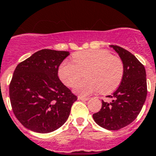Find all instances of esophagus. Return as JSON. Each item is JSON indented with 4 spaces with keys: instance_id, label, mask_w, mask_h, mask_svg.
Here are the masks:
<instances>
[{
    "instance_id": "1",
    "label": "esophagus",
    "mask_w": 156,
    "mask_h": 156,
    "mask_svg": "<svg viewBox=\"0 0 156 156\" xmlns=\"http://www.w3.org/2000/svg\"><path fill=\"white\" fill-rule=\"evenodd\" d=\"M78 99L82 100V101H88L89 98H86V97H82V96H78Z\"/></svg>"
}]
</instances>
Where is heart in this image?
I'll use <instances>...</instances> for the list:
<instances>
[{"label":"heart","mask_w":156,"mask_h":156,"mask_svg":"<svg viewBox=\"0 0 156 156\" xmlns=\"http://www.w3.org/2000/svg\"><path fill=\"white\" fill-rule=\"evenodd\" d=\"M73 62H63L58 68V77L69 87H73L86 73L87 79L74 87V92L90 95L99 90L109 94L117 89L123 78L122 60L106 49H90L73 55Z\"/></svg>","instance_id":"1"}]
</instances>
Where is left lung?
<instances>
[{
  "instance_id": "obj_1",
  "label": "left lung",
  "mask_w": 156,
  "mask_h": 156,
  "mask_svg": "<svg viewBox=\"0 0 156 156\" xmlns=\"http://www.w3.org/2000/svg\"><path fill=\"white\" fill-rule=\"evenodd\" d=\"M117 52L124 66L120 86L112 95V102L102 101V108L94 114L95 122L110 131L127 126L137 118L147 98L146 70L144 65L131 53L118 45H110Z\"/></svg>"
}]
</instances>
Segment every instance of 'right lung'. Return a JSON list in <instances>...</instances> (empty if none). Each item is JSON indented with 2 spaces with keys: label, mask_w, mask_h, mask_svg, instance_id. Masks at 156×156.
I'll return each instance as SVG.
<instances>
[{
  "label": "right lung",
  "mask_w": 156,
  "mask_h": 156,
  "mask_svg": "<svg viewBox=\"0 0 156 156\" xmlns=\"http://www.w3.org/2000/svg\"><path fill=\"white\" fill-rule=\"evenodd\" d=\"M67 51L44 49L16 66L9 85L12 111L25 127L49 133L65 123L77 96L58 78Z\"/></svg>",
  "instance_id": "right-lung-1"
}]
</instances>
